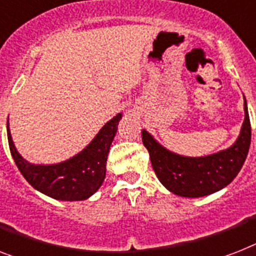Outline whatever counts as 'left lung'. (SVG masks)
Wrapping results in <instances>:
<instances>
[{
	"mask_svg": "<svg viewBox=\"0 0 256 256\" xmlns=\"http://www.w3.org/2000/svg\"><path fill=\"white\" fill-rule=\"evenodd\" d=\"M244 121L232 146L208 156L189 158L171 152L142 130L143 144L158 178L170 192L182 197H202L225 188L234 180L246 160L251 143V124L246 98Z\"/></svg>",
	"mask_w": 256,
	"mask_h": 256,
	"instance_id": "1",
	"label": "left lung"
}]
</instances>
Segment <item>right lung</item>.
Returning <instances> with one entry per match:
<instances>
[{
  "label": "right lung",
  "instance_id": "add662e5",
  "mask_svg": "<svg viewBox=\"0 0 256 256\" xmlns=\"http://www.w3.org/2000/svg\"><path fill=\"white\" fill-rule=\"evenodd\" d=\"M122 114L112 118L81 152L58 164H31L14 146L8 120V140L16 167L28 184L48 197L60 201L86 200L102 186L106 160Z\"/></svg>",
  "mask_w": 256,
  "mask_h": 256
}]
</instances>
